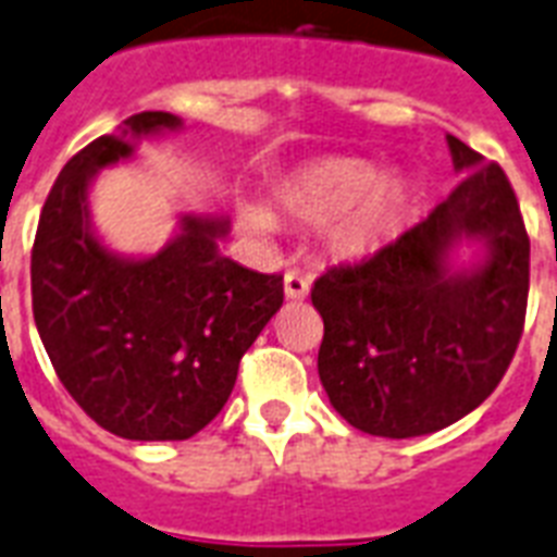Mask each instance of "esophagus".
I'll return each mask as SVG.
<instances>
[{
    "instance_id": "esophagus-1",
    "label": "esophagus",
    "mask_w": 557,
    "mask_h": 557,
    "mask_svg": "<svg viewBox=\"0 0 557 557\" xmlns=\"http://www.w3.org/2000/svg\"><path fill=\"white\" fill-rule=\"evenodd\" d=\"M310 293V282L299 273H287L284 275V296L290 301H301Z\"/></svg>"
}]
</instances>
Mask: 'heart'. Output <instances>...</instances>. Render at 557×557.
Wrapping results in <instances>:
<instances>
[{"mask_svg":"<svg viewBox=\"0 0 557 557\" xmlns=\"http://www.w3.org/2000/svg\"><path fill=\"white\" fill-rule=\"evenodd\" d=\"M273 202L296 223H319V240L331 261L366 264L407 232L416 211V185L400 174H381L372 159L331 153L278 176ZM235 218L256 238L273 232V214L256 202H240Z\"/></svg>","mask_w":557,"mask_h":557,"instance_id":"heart-1","label":"heart"}]
</instances>
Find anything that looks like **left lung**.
Returning <instances> with one entry per match:
<instances>
[{"mask_svg": "<svg viewBox=\"0 0 557 557\" xmlns=\"http://www.w3.org/2000/svg\"><path fill=\"white\" fill-rule=\"evenodd\" d=\"M462 183L383 256L334 267L310 301L325 322L319 381L348 424L383 438L444 430L480 407L517 351L529 235L508 176L447 136ZM462 243L478 247L459 265Z\"/></svg>", "mask_w": 557, "mask_h": 557, "instance_id": "obj_1", "label": "left lung"}]
</instances>
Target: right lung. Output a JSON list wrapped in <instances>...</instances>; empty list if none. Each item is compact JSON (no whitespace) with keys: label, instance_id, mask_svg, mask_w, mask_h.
Wrapping results in <instances>:
<instances>
[{"label":"right lung","instance_id":"add662e5","mask_svg":"<svg viewBox=\"0 0 557 557\" xmlns=\"http://www.w3.org/2000/svg\"><path fill=\"white\" fill-rule=\"evenodd\" d=\"M183 131L174 113L131 115L60 171L32 252L34 322L60 383L103 430L133 442H183L230 400L240 357L282 308V275L220 252L223 214H183L165 247H107L89 191L141 139Z\"/></svg>","mask_w":557,"mask_h":557}]
</instances>
